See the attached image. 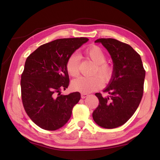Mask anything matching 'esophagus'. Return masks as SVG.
<instances>
[{
    "label": "esophagus",
    "instance_id": "esophagus-1",
    "mask_svg": "<svg viewBox=\"0 0 160 160\" xmlns=\"http://www.w3.org/2000/svg\"><path fill=\"white\" fill-rule=\"evenodd\" d=\"M88 96V94H87V93H81V98H87Z\"/></svg>",
    "mask_w": 160,
    "mask_h": 160
}]
</instances>
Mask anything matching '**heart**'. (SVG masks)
Here are the masks:
<instances>
[{
    "mask_svg": "<svg viewBox=\"0 0 160 160\" xmlns=\"http://www.w3.org/2000/svg\"><path fill=\"white\" fill-rule=\"evenodd\" d=\"M86 56L96 64L91 77H80L72 82L74 90L84 93H88L97 91L102 87L104 82H109L114 73L113 67L107 62V56L104 51L97 45H91L84 51ZM80 58L76 53L71 54L66 62V69L69 76L77 77L79 75ZM95 74H99L102 78Z\"/></svg>",
    "mask_w": 160,
    "mask_h": 160,
    "instance_id": "b5f03b06",
    "label": "heart"
}]
</instances>
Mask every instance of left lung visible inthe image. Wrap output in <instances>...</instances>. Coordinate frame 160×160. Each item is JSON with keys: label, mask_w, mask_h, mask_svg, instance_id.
I'll use <instances>...</instances> for the list:
<instances>
[{"label": "left lung", "mask_w": 160, "mask_h": 160, "mask_svg": "<svg viewBox=\"0 0 160 160\" xmlns=\"http://www.w3.org/2000/svg\"><path fill=\"white\" fill-rule=\"evenodd\" d=\"M95 42L102 43L110 53L114 73L103 91L110 96L96 93L99 104L93 112V118L101 127L117 128L131 118L140 103L145 70L140 56L128 44L113 38H99Z\"/></svg>", "instance_id": "1"}]
</instances>
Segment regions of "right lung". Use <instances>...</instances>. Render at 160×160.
Here are the masks:
<instances>
[{"label": "right lung", "mask_w": 160, "mask_h": 160, "mask_svg": "<svg viewBox=\"0 0 160 160\" xmlns=\"http://www.w3.org/2000/svg\"><path fill=\"white\" fill-rule=\"evenodd\" d=\"M87 38H61L40 46L28 57L20 86L24 108L30 119L45 130L55 131L71 118L80 100L79 92L60 94L69 84L66 62Z\"/></svg>", "instance_id": "obj_1"}]
</instances>
